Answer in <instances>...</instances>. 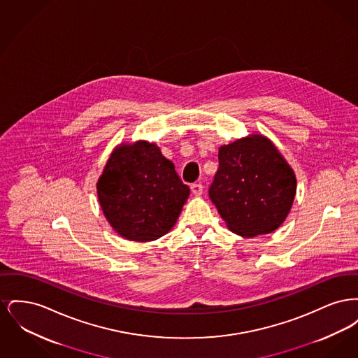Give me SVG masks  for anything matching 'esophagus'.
Masks as SVG:
<instances>
[{"label": "esophagus", "instance_id": "1", "mask_svg": "<svg viewBox=\"0 0 358 358\" xmlns=\"http://www.w3.org/2000/svg\"><path fill=\"white\" fill-rule=\"evenodd\" d=\"M190 189H192V193L196 194V196H200V194L203 193V185H201L200 182H199V184H197V182H196V184H192Z\"/></svg>", "mask_w": 358, "mask_h": 358}]
</instances>
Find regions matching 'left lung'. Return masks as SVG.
I'll return each instance as SVG.
<instances>
[{
  "instance_id": "left-lung-1",
  "label": "left lung",
  "mask_w": 358,
  "mask_h": 358,
  "mask_svg": "<svg viewBox=\"0 0 358 358\" xmlns=\"http://www.w3.org/2000/svg\"><path fill=\"white\" fill-rule=\"evenodd\" d=\"M295 193L294 171L268 138L252 134L219 149L209 197L232 232L271 234L286 220Z\"/></svg>"
}]
</instances>
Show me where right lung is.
<instances>
[{
	"instance_id": "add662e5",
	"label": "right lung",
	"mask_w": 358,
	"mask_h": 358,
	"mask_svg": "<svg viewBox=\"0 0 358 358\" xmlns=\"http://www.w3.org/2000/svg\"><path fill=\"white\" fill-rule=\"evenodd\" d=\"M107 222L122 238L152 241L166 235L189 197V187L155 143L120 145L96 184Z\"/></svg>"
}]
</instances>
